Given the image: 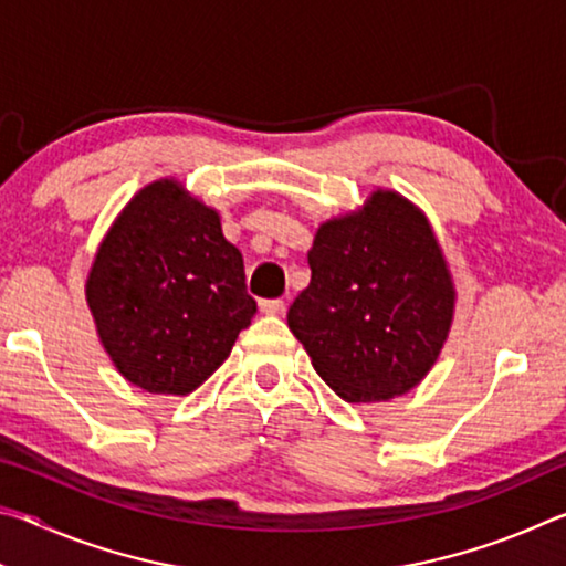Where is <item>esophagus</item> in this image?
Masks as SVG:
<instances>
[{"instance_id":"1","label":"esophagus","mask_w":566,"mask_h":566,"mask_svg":"<svg viewBox=\"0 0 566 566\" xmlns=\"http://www.w3.org/2000/svg\"><path fill=\"white\" fill-rule=\"evenodd\" d=\"M260 310L264 314H270V317H280V314H284V302L282 300H264V302H260Z\"/></svg>"}]
</instances>
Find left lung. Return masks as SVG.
<instances>
[{
    "instance_id": "8db88e82",
    "label": "left lung",
    "mask_w": 566,
    "mask_h": 566,
    "mask_svg": "<svg viewBox=\"0 0 566 566\" xmlns=\"http://www.w3.org/2000/svg\"><path fill=\"white\" fill-rule=\"evenodd\" d=\"M312 280L286 312L312 367L344 401L407 395L444 349L457 290L427 214L395 189L322 222Z\"/></svg>"
}]
</instances>
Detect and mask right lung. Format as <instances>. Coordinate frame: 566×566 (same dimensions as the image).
<instances>
[{
	"label": "right lung",
	"mask_w": 566,
	"mask_h": 566,
	"mask_svg": "<svg viewBox=\"0 0 566 566\" xmlns=\"http://www.w3.org/2000/svg\"><path fill=\"white\" fill-rule=\"evenodd\" d=\"M84 296L114 369L149 395L185 397L205 385L256 314L219 212L175 177L124 205Z\"/></svg>",
	"instance_id": "obj_1"
}]
</instances>
